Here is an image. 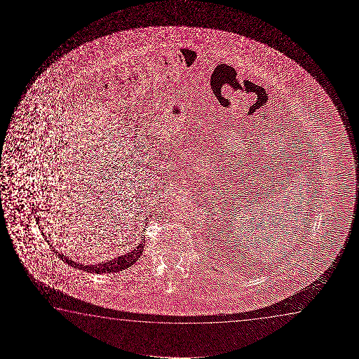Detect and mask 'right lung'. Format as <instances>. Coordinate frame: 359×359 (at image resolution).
<instances>
[{"label": "right lung", "instance_id": "add662e5", "mask_svg": "<svg viewBox=\"0 0 359 359\" xmlns=\"http://www.w3.org/2000/svg\"><path fill=\"white\" fill-rule=\"evenodd\" d=\"M35 219H36V223H39V217H35ZM48 243H49V241H48ZM143 248H144V239H143V241H141V244L136 249H133V251H130V252L125 254V255L118 256L116 259L107 261V262H102V264H97V265L86 266L79 264L76 261L69 260V257H66L64 254H60L59 251L55 250V249L54 252L59 255L61 260H64L66 264H69V266H72L74 269L90 272V273H114V272H118V271H123L125 269L131 267L142 255Z\"/></svg>", "mask_w": 359, "mask_h": 359}]
</instances>
